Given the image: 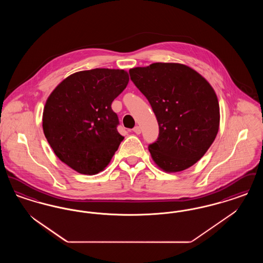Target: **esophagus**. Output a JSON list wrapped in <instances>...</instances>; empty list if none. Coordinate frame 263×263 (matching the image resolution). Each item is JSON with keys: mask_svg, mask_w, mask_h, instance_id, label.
I'll return each instance as SVG.
<instances>
[{"mask_svg": "<svg viewBox=\"0 0 263 263\" xmlns=\"http://www.w3.org/2000/svg\"><path fill=\"white\" fill-rule=\"evenodd\" d=\"M133 132L136 133V134H140V133H141V128H140L139 126H135V127L133 128Z\"/></svg>", "mask_w": 263, "mask_h": 263, "instance_id": "esophagus-1", "label": "esophagus"}]
</instances>
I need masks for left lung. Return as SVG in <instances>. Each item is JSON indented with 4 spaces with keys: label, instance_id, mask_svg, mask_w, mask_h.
<instances>
[{
    "label": "left lung",
    "instance_id": "8db88e82",
    "mask_svg": "<svg viewBox=\"0 0 263 263\" xmlns=\"http://www.w3.org/2000/svg\"><path fill=\"white\" fill-rule=\"evenodd\" d=\"M129 74L149 100L159 123L158 140L149 146L153 161L166 173L197 163L220 125V106L211 85L179 63H153L130 69Z\"/></svg>",
    "mask_w": 263,
    "mask_h": 263
}]
</instances>
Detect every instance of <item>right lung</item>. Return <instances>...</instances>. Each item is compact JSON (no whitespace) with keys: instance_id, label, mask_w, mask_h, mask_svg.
Masks as SVG:
<instances>
[{"instance_id":"add662e5","label":"right lung","mask_w":263,"mask_h":263,"mask_svg":"<svg viewBox=\"0 0 263 263\" xmlns=\"http://www.w3.org/2000/svg\"><path fill=\"white\" fill-rule=\"evenodd\" d=\"M129 76L119 69H92L67 77L46 100L42 127L55 155L79 174L97 175L124 139L111 103Z\"/></svg>"}]
</instances>
